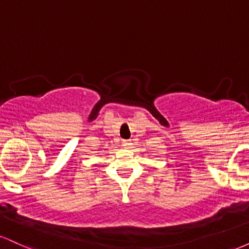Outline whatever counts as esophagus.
Returning <instances> with one entry per match:
<instances>
[{"instance_id": "esophagus-1", "label": "esophagus", "mask_w": 249, "mask_h": 249, "mask_svg": "<svg viewBox=\"0 0 249 249\" xmlns=\"http://www.w3.org/2000/svg\"><path fill=\"white\" fill-rule=\"evenodd\" d=\"M131 145V142L130 141H124L123 142V146L124 147H128Z\"/></svg>"}]
</instances>
